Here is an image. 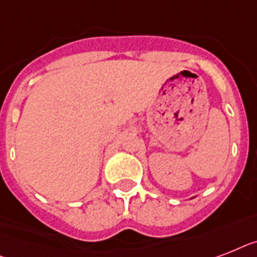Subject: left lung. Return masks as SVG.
Segmentation results:
<instances>
[{"instance_id": "1", "label": "left lung", "mask_w": 257, "mask_h": 257, "mask_svg": "<svg viewBox=\"0 0 257 257\" xmlns=\"http://www.w3.org/2000/svg\"><path fill=\"white\" fill-rule=\"evenodd\" d=\"M193 198H194V197H193Z\"/></svg>"}]
</instances>
